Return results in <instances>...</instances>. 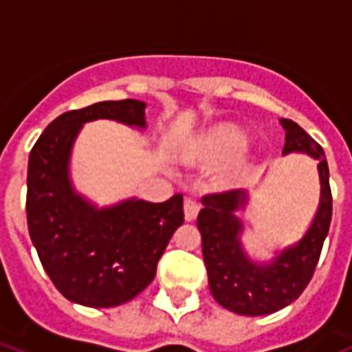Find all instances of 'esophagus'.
I'll list each match as a JSON object with an SVG mask.
<instances>
[{"label":"esophagus","mask_w":352,"mask_h":352,"mask_svg":"<svg viewBox=\"0 0 352 352\" xmlns=\"http://www.w3.org/2000/svg\"><path fill=\"white\" fill-rule=\"evenodd\" d=\"M199 210H201V204H199L195 199H186V201H184V217H186V221L195 219L199 214Z\"/></svg>","instance_id":"esophagus-1"}]
</instances>
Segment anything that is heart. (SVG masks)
<instances>
[{
    "mask_svg": "<svg viewBox=\"0 0 352 352\" xmlns=\"http://www.w3.org/2000/svg\"><path fill=\"white\" fill-rule=\"evenodd\" d=\"M246 146H248V140L245 133L234 126H221L201 140L190 159L199 164H223L243 153ZM237 175H239L237 171H232L225 179L232 181Z\"/></svg>",
    "mask_w": 352,
    "mask_h": 352,
    "instance_id": "obj_1",
    "label": "heart"
}]
</instances>
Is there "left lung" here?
<instances>
[{"instance_id": "obj_1", "label": "left lung", "mask_w": 352, "mask_h": 352, "mask_svg": "<svg viewBox=\"0 0 352 352\" xmlns=\"http://www.w3.org/2000/svg\"><path fill=\"white\" fill-rule=\"evenodd\" d=\"M287 153H307L316 159L322 197L311 228L296 245L285 248L268 263H254L246 256L239 235L243 232L235 210L246 204L243 190L208 193L199 212L197 226L203 237V257L208 270L210 292L221 307L241 316H265L290 305L305 290L316 270L323 241L333 217V195L323 148L296 122L281 118Z\"/></svg>"}]
</instances>
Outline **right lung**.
Here are the masks:
<instances>
[{"instance_id": "1", "label": "right lung", "mask_w": 352, "mask_h": 352, "mask_svg": "<svg viewBox=\"0 0 352 352\" xmlns=\"http://www.w3.org/2000/svg\"><path fill=\"white\" fill-rule=\"evenodd\" d=\"M144 107V102L127 98L63 113L30 149V239L54 287L80 305L117 307L140 294L153 281L168 241L184 223L181 193L164 203L127 199L98 210L69 181L71 149L85 122L109 118L146 127Z\"/></svg>"}]
</instances>
